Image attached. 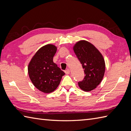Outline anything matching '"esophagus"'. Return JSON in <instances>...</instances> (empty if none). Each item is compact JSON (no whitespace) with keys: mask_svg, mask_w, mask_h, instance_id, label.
<instances>
[{"mask_svg":"<svg viewBox=\"0 0 131 131\" xmlns=\"http://www.w3.org/2000/svg\"><path fill=\"white\" fill-rule=\"evenodd\" d=\"M64 72L66 73V74H69V73H70V70H69V69H66V70L64 71Z\"/></svg>","mask_w":131,"mask_h":131,"instance_id":"obj_1","label":"esophagus"}]
</instances>
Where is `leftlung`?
I'll list each match as a JSON object with an SVG mask.
<instances>
[{
    "label": "left lung",
    "mask_w": 131,
    "mask_h": 131,
    "mask_svg": "<svg viewBox=\"0 0 131 131\" xmlns=\"http://www.w3.org/2000/svg\"><path fill=\"white\" fill-rule=\"evenodd\" d=\"M74 53L82 64L85 76L78 82L80 88L90 91L96 88L104 77L105 63L100 52L91 43L80 40L73 46Z\"/></svg>",
    "instance_id": "obj_1"
}]
</instances>
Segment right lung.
Wrapping results in <instances>:
<instances>
[{"mask_svg":"<svg viewBox=\"0 0 131 131\" xmlns=\"http://www.w3.org/2000/svg\"><path fill=\"white\" fill-rule=\"evenodd\" d=\"M57 48L47 44L39 49L28 64V73L32 83L40 91L50 93L56 90L65 73L53 62Z\"/></svg>","mask_w":131,"mask_h":131,"instance_id":"obj_1","label":"right lung"}]
</instances>
